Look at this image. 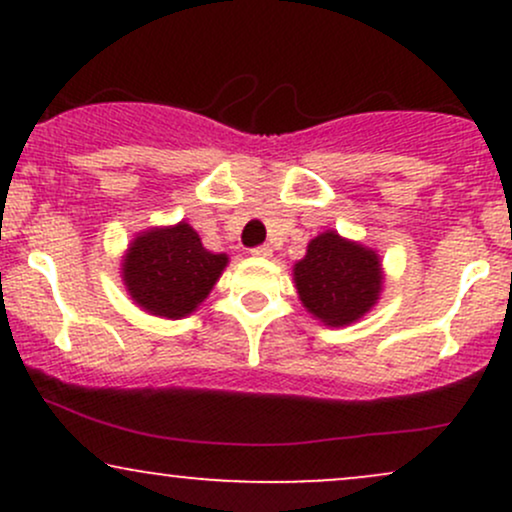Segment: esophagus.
I'll use <instances>...</instances> for the list:
<instances>
[{
  "label": "esophagus",
  "instance_id": "1",
  "mask_svg": "<svg viewBox=\"0 0 512 512\" xmlns=\"http://www.w3.org/2000/svg\"><path fill=\"white\" fill-rule=\"evenodd\" d=\"M252 255H255V257H272V248H269V245H257V248H252Z\"/></svg>",
  "mask_w": 512,
  "mask_h": 512
}]
</instances>
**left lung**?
Returning <instances> with one entry per match:
<instances>
[{
    "mask_svg": "<svg viewBox=\"0 0 512 512\" xmlns=\"http://www.w3.org/2000/svg\"><path fill=\"white\" fill-rule=\"evenodd\" d=\"M298 296L305 308L332 327L349 325L378 301L383 272L378 255L361 245L322 233L293 267Z\"/></svg>",
    "mask_w": 512,
    "mask_h": 512,
    "instance_id": "left-lung-1",
    "label": "left lung"
}]
</instances>
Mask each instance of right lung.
<instances>
[{
	"mask_svg": "<svg viewBox=\"0 0 512 512\" xmlns=\"http://www.w3.org/2000/svg\"><path fill=\"white\" fill-rule=\"evenodd\" d=\"M226 262V255L204 248L195 228L178 223L134 240L122 264V276L129 296L146 313L185 317L209 296Z\"/></svg>",
	"mask_w": 512,
	"mask_h": 512,
	"instance_id": "right-lung-1",
	"label": "right lung"
}]
</instances>
